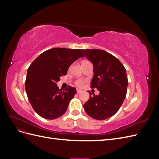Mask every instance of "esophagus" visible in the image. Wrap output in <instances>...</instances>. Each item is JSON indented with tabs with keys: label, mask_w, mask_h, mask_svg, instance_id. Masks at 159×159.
Listing matches in <instances>:
<instances>
[{
	"label": "esophagus",
	"mask_w": 159,
	"mask_h": 159,
	"mask_svg": "<svg viewBox=\"0 0 159 159\" xmlns=\"http://www.w3.org/2000/svg\"><path fill=\"white\" fill-rule=\"evenodd\" d=\"M81 91H81V89H77V93H80Z\"/></svg>",
	"instance_id": "obj_1"
}]
</instances>
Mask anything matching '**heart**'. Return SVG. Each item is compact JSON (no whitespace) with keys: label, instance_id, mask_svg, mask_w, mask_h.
Listing matches in <instances>:
<instances>
[{"label":"heart","instance_id":"obj_1","mask_svg":"<svg viewBox=\"0 0 159 159\" xmlns=\"http://www.w3.org/2000/svg\"><path fill=\"white\" fill-rule=\"evenodd\" d=\"M76 85L79 86V87H81V86L83 85V84H84V80H79L76 81Z\"/></svg>","mask_w":159,"mask_h":159}]
</instances>
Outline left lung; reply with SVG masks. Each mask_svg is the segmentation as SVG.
<instances>
[{"instance_id": "1", "label": "left lung", "mask_w": 159, "mask_h": 159, "mask_svg": "<svg viewBox=\"0 0 159 159\" xmlns=\"http://www.w3.org/2000/svg\"><path fill=\"white\" fill-rule=\"evenodd\" d=\"M93 66L91 88L99 94L89 93L84 105L87 114L95 119L104 120L116 113L125 99L128 85L126 70L117 57L102 50H81Z\"/></svg>"}]
</instances>
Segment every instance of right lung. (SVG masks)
I'll use <instances>...</instances> for the list:
<instances>
[{
    "label": "right lung",
    "instance_id": "add662e5",
    "mask_svg": "<svg viewBox=\"0 0 159 159\" xmlns=\"http://www.w3.org/2000/svg\"><path fill=\"white\" fill-rule=\"evenodd\" d=\"M84 57L80 49L56 48L37 57L28 69L25 88L28 99L36 113L46 119L63 115L76 89L68 86L60 90L56 84L69 67L80 57Z\"/></svg>",
    "mask_w": 159,
    "mask_h": 159
}]
</instances>
